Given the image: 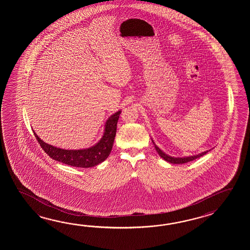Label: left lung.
<instances>
[{"label": "left lung", "mask_w": 250, "mask_h": 250, "mask_svg": "<svg viewBox=\"0 0 250 250\" xmlns=\"http://www.w3.org/2000/svg\"><path fill=\"white\" fill-rule=\"evenodd\" d=\"M152 141H153V140H152ZM153 144L154 145V148L157 151V153L159 154L160 156H161L163 159H165V161L168 162V163L175 164V165H182V164H186V163H188V162H191L193 160L197 159V158H199V157H201L203 155H205V154H207L208 152V151H206V152H203L201 154L191 155V156H186V157H172V156H170V155L165 154V152H163V151L154 144V141H153Z\"/></svg>", "instance_id": "left-lung-1"}]
</instances>
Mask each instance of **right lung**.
Listing matches in <instances>:
<instances>
[{"label": "right lung", "mask_w": 250, "mask_h": 250, "mask_svg": "<svg viewBox=\"0 0 250 250\" xmlns=\"http://www.w3.org/2000/svg\"><path fill=\"white\" fill-rule=\"evenodd\" d=\"M122 111H118L107 120L104 133L98 143L89 148L80 150H67L58 148L52 145L44 143L34 131V135L43 151L52 159L63 163L65 165L80 168H89L103 163L111 154L114 138L116 135L117 123Z\"/></svg>", "instance_id": "right-lung-1"}]
</instances>
